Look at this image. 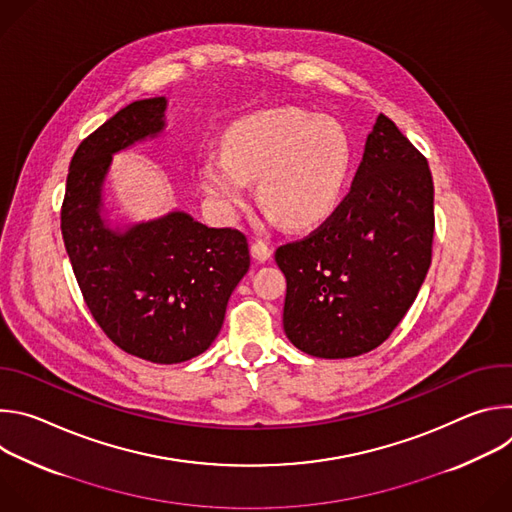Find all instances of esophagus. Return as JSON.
Listing matches in <instances>:
<instances>
[{
	"label": "esophagus",
	"instance_id": "obj_1",
	"mask_svg": "<svg viewBox=\"0 0 512 512\" xmlns=\"http://www.w3.org/2000/svg\"><path fill=\"white\" fill-rule=\"evenodd\" d=\"M271 253H273V249H271L265 241L257 239V241H253V243H251V255H253V259H255V261L263 263V261H267V259L271 257Z\"/></svg>",
	"mask_w": 512,
	"mask_h": 512
}]
</instances>
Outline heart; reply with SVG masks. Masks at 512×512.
Segmentation results:
<instances>
[{
    "mask_svg": "<svg viewBox=\"0 0 512 512\" xmlns=\"http://www.w3.org/2000/svg\"><path fill=\"white\" fill-rule=\"evenodd\" d=\"M350 170V143L338 123L283 107L249 115L229 127L223 156L200 168L202 188L225 216L247 206L249 182L271 221L312 229L336 210Z\"/></svg>",
    "mask_w": 512,
    "mask_h": 512,
    "instance_id": "b5f03b06",
    "label": "heart"
}]
</instances>
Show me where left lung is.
<instances>
[{
    "label": "left lung",
    "instance_id": "8db88e82",
    "mask_svg": "<svg viewBox=\"0 0 512 512\" xmlns=\"http://www.w3.org/2000/svg\"><path fill=\"white\" fill-rule=\"evenodd\" d=\"M433 180L427 160L379 115L350 192L302 241L281 245L283 330L318 358L383 344L417 298L431 265Z\"/></svg>",
    "mask_w": 512,
    "mask_h": 512
}]
</instances>
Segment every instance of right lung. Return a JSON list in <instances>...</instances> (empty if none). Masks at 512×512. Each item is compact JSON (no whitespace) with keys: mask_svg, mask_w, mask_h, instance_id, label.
<instances>
[{"mask_svg":"<svg viewBox=\"0 0 512 512\" xmlns=\"http://www.w3.org/2000/svg\"><path fill=\"white\" fill-rule=\"evenodd\" d=\"M166 107V97L135 101L79 145L60 229L87 308L111 342L143 360L176 364L214 342L251 257L241 231L210 229L182 210L125 231L107 225L103 184L113 154L160 135Z\"/></svg>","mask_w":512,"mask_h":512,"instance_id":"add662e5","label":"right lung"}]
</instances>
